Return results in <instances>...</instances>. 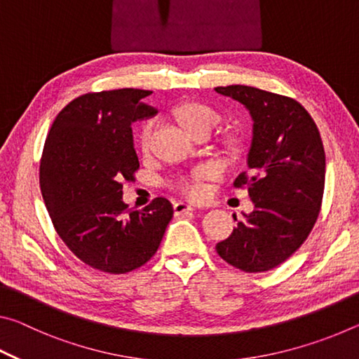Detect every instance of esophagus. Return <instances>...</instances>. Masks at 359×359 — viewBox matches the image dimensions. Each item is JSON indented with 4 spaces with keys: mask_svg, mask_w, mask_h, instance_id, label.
<instances>
[{
    "mask_svg": "<svg viewBox=\"0 0 359 359\" xmlns=\"http://www.w3.org/2000/svg\"><path fill=\"white\" fill-rule=\"evenodd\" d=\"M191 210H194V205L188 204V203L179 201V203L174 204V214L175 215H182V214H185V212H191Z\"/></svg>",
    "mask_w": 359,
    "mask_h": 359,
    "instance_id": "obj_1",
    "label": "esophagus"
}]
</instances>
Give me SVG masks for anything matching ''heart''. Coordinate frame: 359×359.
Here are the masks:
<instances>
[{"label": "heart", "instance_id": "obj_1", "mask_svg": "<svg viewBox=\"0 0 359 359\" xmlns=\"http://www.w3.org/2000/svg\"><path fill=\"white\" fill-rule=\"evenodd\" d=\"M179 120L180 123L185 126V130L191 135L193 131L201 130V128H208V130L214 128L218 121V114L215 112V109H212L210 106L199 104V102H190V104H185L184 107H180ZM154 128H155V123L151 120H149L145 121V123H142L141 130H139L137 142L142 151H147L150 149ZM208 174H209L208 169L204 168L196 169L190 177L182 179L179 182V190L190 198H194V199L201 198L205 191L204 179L208 177Z\"/></svg>", "mask_w": 359, "mask_h": 359}]
</instances>
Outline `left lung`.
Here are the masks:
<instances>
[{"instance_id": "obj_1", "label": "left lung", "mask_w": 359, "mask_h": 359, "mask_svg": "<svg viewBox=\"0 0 359 359\" xmlns=\"http://www.w3.org/2000/svg\"><path fill=\"white\" fill-rule=\"evenodd\" d=\"M215 92L239 101L253 120L250 172L239 174L234 187L247 185L255 205L229 238L218 242L217 253L244 272L274 269L302 245L317 222L326 171L320 131L311 114L287 96L247 85Z\"/></svg>"}]
</instances>
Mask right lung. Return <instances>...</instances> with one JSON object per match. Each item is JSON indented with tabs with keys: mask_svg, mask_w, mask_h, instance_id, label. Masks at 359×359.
<instances>
[{
	"mask_svg": "<svg viewBox=\"0 0 359 359\" xmlns=\"http://www.w3.org/2000/svg\"><path fill=\"white\" fill-rule=\"evenodd\" d=\"M151 92L120 88L72 100L53 120L41 158L39 184L62 241L93 269L126 274L154 257L172 218V204L155 198L142 210L123 203L121 182L139 160L131 123L158 112Z\"/></svg>",
	"mask_w": 359,
	"mask_h": 359,
	"instance_id": "add662e5",
	"label": "right lung"
}]
</instances>
